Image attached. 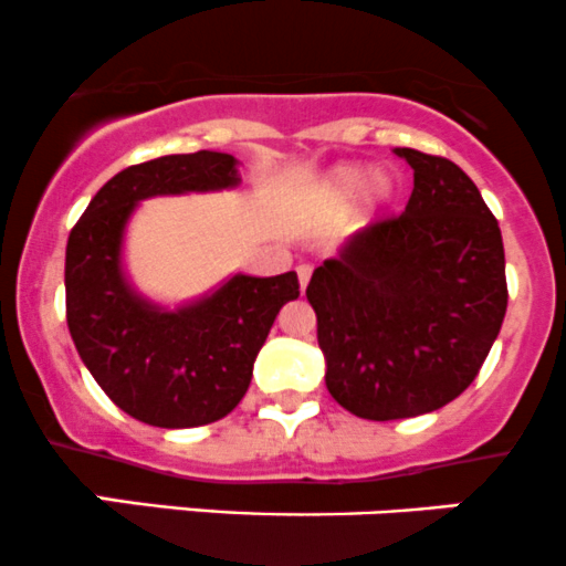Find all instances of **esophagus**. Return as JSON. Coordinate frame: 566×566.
<instances>
[{"mask_svg": "<svg viewBox=\"0 0 566 566\" xmlns=\"http://www.w3.org/2000/svg\"><path fill=\"white\" fill-rule=\"evenodd\" d=\"M296 275H300V289L305 291L307 283H310V275H313V266L300 264V266H296Z\"/></svg>", "mask_w": 566, "mask_h": 566, "instance_id": "34e87169", "label": "esophagus"}]
</instances>
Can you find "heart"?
<instances>
[{"instance_id":"b5f03b06","label":"heart","mask_w":566,"mask_h":566,"mask_svg":"<svg viewBox=\"0 0 566 566\" xmlns=\"http://www.w3.org/2000/svg\"><path fill=\"white\" fill-rule=\"evenodd\" d=\"M364 191V212L361 218L378 216L397 193V186L388 175H373L369 167L361 164H343L334 167L324 175L318 186H315V205L326 216H337V212L348 210L356 202L358 193Z\"/></svg>"}]
</instances>
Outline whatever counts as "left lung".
Here are the masks:
<instances>
[{
	"mask_svg": "<svg viewBox=\"0 0 566 566\" xmlns=\"http://www.w3.org/2000/svg\"><path fill=\"white\" fill-rule=\"evenodd\" d=\"M397 156L412 167L402 216L350 237L307 285L326 388L367 421L453 402L475 380L507 310L502 232L478 186L442 156Z\"/></svg>",
	"mask_w": 566,
	"mask_h": 566,
	"instance_id": "obj_1",
	"label": "left lung"
}]
</instances>
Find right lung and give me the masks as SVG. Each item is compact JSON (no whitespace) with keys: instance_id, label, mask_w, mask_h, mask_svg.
Wrapping results in <instances>:
<instances>
[{"instance_id":"obj_1","label":"right lung","mask_w":566,"mask_h":566,"mask_svg":"<svg viewBox=\"0 0 566 566\" xmlns=\"http://www.w3.org/2000/svg\"><path fill=\"white\" fill-rule=\"evenodd\" d=\"M240 186L237 159L218 150L135 164L107 180L66 240V326L102 391L137 421L205 427L245 397L266 334L300 296L296 272L234 275L178 310L154 305L126 281L120 248L143 199Z\"/></svg>"}]
</instances>
